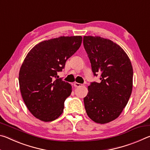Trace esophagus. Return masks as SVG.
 <instances>
[{"label":"esophagus","mask_w":150,"mask_h":150,"mask_svg":"<svg viewBox=\"0 0 150 150\" xmlns=\"http://www.w3.org/2000/svg\"><path fill=\"white\" fill-rule=\"evenodd\" d=\"M73 85H74L75 87H81V86H83V84H81V83H78L77 82H75L74 83H73Z\"/></svg>","instance_id":"esophagus-1"}]
</instances>
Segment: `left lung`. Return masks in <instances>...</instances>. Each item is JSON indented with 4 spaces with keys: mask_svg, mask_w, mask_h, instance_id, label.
Here are the masks:
<instances>
[{
    "mask_svg": "<svg viewBox=\"0 0 150 150\" xmlns=\"http://www.w3.org/2000/svg\"><path fill=\"white\" fill-rule=\"evenodd\" d=\"M83 45L89 58L94 76L83 98L87 115L98 124L115 120L126 106L132 91L133 69L122 48L100 36H84Z\"/></svg>",
    "mask_w": 150,
    "mask_h": 150,
    "instance_id": "left-lung-1",
    "label": "left lung"
}]
</instances>
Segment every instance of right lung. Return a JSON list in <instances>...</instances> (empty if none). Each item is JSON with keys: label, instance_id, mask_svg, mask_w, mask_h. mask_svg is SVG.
Masks as SVG:
<instances>
[{"label": "right lung", "instance_id": "1", "mask_svg": "<svg viewBox=\"0 0 150 150\" xmlns=\"http://www.w3.org/2000/svg\"><path fill=\"white\" fill-rule=\"evenodd\" d=\"M82 37L61 36L43 41L27 54L20 67L19 85L25 105L35 118L51 122L62 115L71 86L57 72L80 47Z\"/></svg>", "mask_w": 150, "mask_h": 150}]
</instances>
